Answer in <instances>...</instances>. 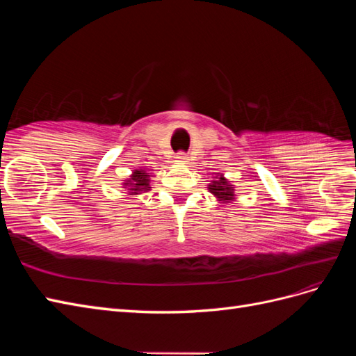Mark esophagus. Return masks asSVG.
<instances>
[{
    "instance_id": "obj_1",
    "label": "esophagus",
    "mask_w": 356,
    "mask_h": 356,
    "mask_svg": "<svg viewBox=\"0 0 356 356\" xmlns=\"http://www.w3.org/2000/svg\"><path fill=\"white\" fill-rule=\"evenodd\" d=\"M175 159H177L178 163H181V165H182V163H187V160H188V159H187V156H186L184 153H179Z\"/></svg>"
}]
</instances>
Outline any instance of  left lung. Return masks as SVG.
I'll return each mask as SVG.
<instances>
[{"label":"left lung","instance_id":"1","mask_svg":"<svg viewBox=\"0 0 356 356\" xmlns=\"http://www.w3.org/2000/svg\"><path fill=\"white\" fill-rule=\"evenodd\" d=\"M208 190L221 204H230L236 199L234 186L222 174H215V178L209 182Z\"/></svg>","mask_w":356,"mask_h":356}]
</instances>
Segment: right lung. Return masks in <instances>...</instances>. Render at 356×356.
Masks as SVG:
<instances>
[{
    "label": "right lung",
    "instance_id": "right-lung-1",
    "mask_svg": "<svg viewBox=\"0 0 356 356\" xmlns=\"http://www.w3.org/2000/svg\"><path fill=\"white\" fill-rule=\"evenodd\" d=\"M152 172L147 170V168H138L131 177L122 182V186L127 191L129 197H136L141 193L152 190Z\"/></svg>",
    "mask_w": 356,
    "mask_h": 356
}]
</instances>
